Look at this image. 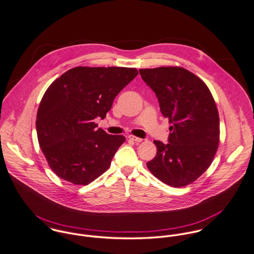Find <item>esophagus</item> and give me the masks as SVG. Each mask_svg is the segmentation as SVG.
<instances>
[{
  "label": "esophagus",
  "mask_w": 254,
  "mask_h": 254,
  "mask_svg": "<svg viewBox=\"0 0 254 254\" xmlns=\"http://www.w3.org/2000/svg\"><path fill=\"white\" fill-rule=\"evenodd\" d=\"M128 138L130 139V140H132V141H134V142H136V143H139V142H141L143 139L142 138H139V137H136V136H134V135H129L128 136Z\"/></svg>",
  "instance_id": "esophagus-1"
}]
</instances>
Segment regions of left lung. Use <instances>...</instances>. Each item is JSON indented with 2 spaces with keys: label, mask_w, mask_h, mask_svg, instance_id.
<instances>
[{
  "label": "left lung",
  "mask_w": 254,
  "mask_h": 254,
  "mask_svg": "<svg viewBox=\"0 0 254 254\" xmlns=\"http://www.w3.org/2000/svg\"><path fill=\"white\" fill-rule=\"evenodd\" d=\"M169 119V143L154 140L156 156L147 168L164 184L181 188L196 181L211 165L220 141L215 100L198 76L181 66L139 69Z\"/></svg>",
  "instance_id": "8db88e82"
}]
</instances>
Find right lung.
Here are the masks:
<instances>
[{
    "mask_svg": "<svg viewBox=\"0 0 254 254\" xmlns=\"http://www.w3.org/2000/svg\"><path fill=\"white\" fill-rule=\"evenodd\" d=\"M137 74L134 67L76 66L48 87L37 111L36 130L59 178L86 186L109 169L126 137L96 128L94 119L106 117L116 96Z\"/></svg>",
    "mask_w": 254,
    "mask_h": 254,
    "instance_id": "1",
    "label": "right lung"
}]
</instances>
